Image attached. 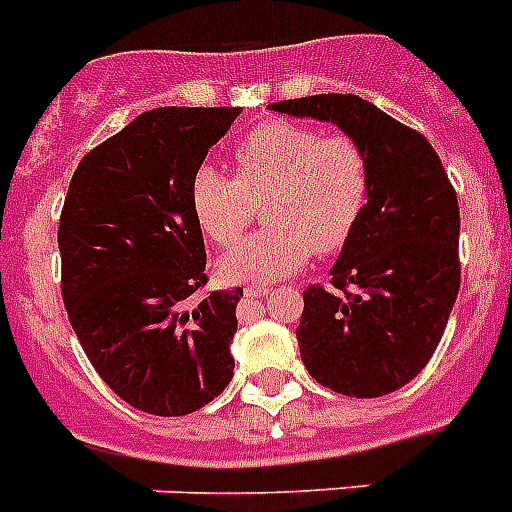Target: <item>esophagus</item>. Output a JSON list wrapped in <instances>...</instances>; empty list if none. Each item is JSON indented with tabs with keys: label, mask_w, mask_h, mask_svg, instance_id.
I'll list each match as a JSON object with an SVG mask.
<instances>
[{
	"label": "esophagus",
	"mask_w": 512,
	"mask_h": 512,
	"mask_svg": "<svg viewBox=\"0 0 512 512\" xmlns=\"http://www.w3.org/2000/svg\"><path fill=\"white\" fill-rule=\"evenodd\" d=\"M272 285L269 282H251L248 288H245V296H267Z\"/></svg>",
	"instance_id": "esophagus-1"
}]
</instances>
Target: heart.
Here are the masks:
<instances>
[{
    "instance_id": "1",
    "label": "heart",
    "mask_w": 512,
    "mask_h": 512,
    "mask_svg": "<svg viewBox=\"0 0 512 512\" xmlns=\"http://www.w3.org/2000/svg\"><path fill=\"white\" fill-rule=\"evenodd\" d=\"M235 174L200 166L190 182L195 222L216 245L240 240L267 203L272 227L232 248L219 272L227 280H277L304 269L317 251H338L357 230L370 198V166L351 137H322L312 126L264 121L232 150Z\"/></svg>"
}]
</instances>
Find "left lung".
<instances>
[{"mask_svg":"<svg viewBox=\"0 0 512 512\" xmlns=\"http://www.w3.org/2000/svg\"><path fill=\"white\" fill-rule=\"evenodd\" d=\"M269 108L338 126L365 150L370 198L330 269L342 293L306 290L296 338L309 375L335 394H391L428 365L455 306V190L423 134L357 94H314Z\"/></svg>","mask_w":512,"mask_h":512,"instance_id":"1","label":"left lung"}]
</instances>
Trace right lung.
<instances>
[{
  "mask_svg": "<svg viewBox=\"0 0 512 512\" xmlns=\"http://www.w3.org/2000/svg\"><path fill=\"white\" fill-rule=\"evenodd\" d=\"M240 108H155L81 158L57 245L73 333L105 383L147 415L206 407L232 380L243 290L206 285L192 174Z\"/></svg>",
  "mask_w": 512,
  "mask_h": 512,
  "instance_id": "1",
  "label": "right lung"
}]
</instances>
